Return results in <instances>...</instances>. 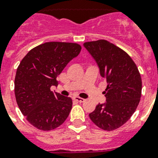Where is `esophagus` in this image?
Segmentation results:
<instances>
[{
  "label": "esophagus",
  "instance_id": "34e87169",
  "mask_svg": "<svg viewBox=\"0 0 158 158\" xmlns=\"http://www.w3.org/2000/svg\"><path fill=\"white\" fill-rule=\"evenodd\" d=\"M73 100H74V101H77V102H84L85 101V99H83V98H80V97H73Z\"/></svg>",
  "mask_w": 158,
  "mask_h": 158
}]
</instances>
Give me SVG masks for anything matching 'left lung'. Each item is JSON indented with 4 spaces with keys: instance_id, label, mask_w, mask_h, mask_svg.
Wrapping results in <instances>:
<instances>
[{
    "instance_id": "8db88e82",
    "label": "left lung",
    "mask_w": 158,
    "mask_h": 158,
    "mask_svg": "<svg viewBox=\"0 0 158 158\" xmlns=\"http://www.w3.org/2000/svg\"><path fill=\"white\" fill-rule=\"evenodd\" d=\"M84 46L96 61L100 75L106 79L105 104H99L89 118L105 131L123 126L137 108L141 95V74L127 52L108 41L86 42Z\"/></svg>"
}]
</instances>
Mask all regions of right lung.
<instances>
[{
	"label": "right lung",
	"instance_id": "obj_1",
	"mask_svg": "<svg viewBox=\"0 0 158 158\" xmlns=\"http://www.w3.org/2000/svg\"><path fill=\"white\" fill-rule=\"evenodd\" d=\"M80 51L78 43L48 42L30 50L20 63L15 77L16 100L27 121L37 129H55L69 115L72 99L50 89L58 85V75Z\"/></svg>",
	"mask_w": 158,
	"mask_h": 158
}]
</instances>
